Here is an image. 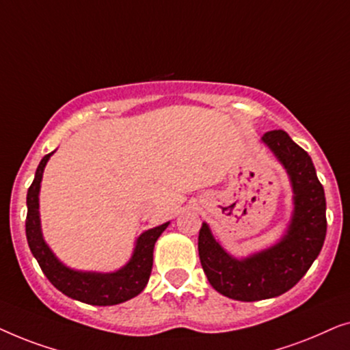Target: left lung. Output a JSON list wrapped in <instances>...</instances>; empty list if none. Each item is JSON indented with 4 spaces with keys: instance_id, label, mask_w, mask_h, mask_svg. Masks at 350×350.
Instances as JSON below:
<instances>
[{
    "instance_id": "left-lung-1",
    "label": "left lung",
    "mask_w": 350,
    "mask_h": 350,
    "mask_svg": "<svg viewBox=\"0 0 350 350\" xmlns=\"http://www.w3.org/2000/svg\"><path fill=\"white\" fill-rule=\"evenodd\" d=\"M261 143L284 165L293 191V212L285 234L274 245L245 258L224 250L207 223H202L198 242L210 285L228 298L247 303L293 288L319 256L327 234L325 191L310 156L285 131L266 132Z\"/></svg>"
}]
</instances>
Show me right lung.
I'll list each match as a JSON object with an SVG mask.
<instances>
[{"mask_svg": "<svg viewBox=\"0 0 350 350\" xmlns=\"http://www.w3.org/2000/svg\"><path fill=\"white\" fill-rule=\"evenodd\" d=\"M52 154H54V151L41 159L36 169L35 180H33L27 193L28 212L25 231L28 247H30L33 256L36 258L38 265L51 284L68 298L92 306H114L135 298L145 290L148 280H150L154 243L170 221L142 232L137 237L131 260L122 267H119L118 271H78L65 266L47 245L41 231L40 189L44 167Z\"/></svg>", "mask_w": 350, "mask_h": 350, "instance_id": "1", "label": "right lung"}]
</instances>
